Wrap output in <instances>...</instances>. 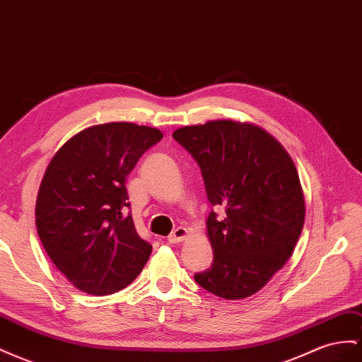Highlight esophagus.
<instances>
[{"instance_id":"esophagus-1","label":"esophagus","mask_w":362,"mask_h":362,"mask_svg":"<svg viewBox=\"0 0 362 362\" xmlns=\"http://www.w3.org/2000/svg\"><path fill=\"white\" fill-rule=\"evenodd\" d=\"M187 234H189V230H187V228L178 227V228H175V230L170 233V236L168 238V240H169L170 243H178V242H182L185 238H187Z\"/></svg>"}]
</instances>
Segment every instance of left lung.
Listing matches in <instances>:
<instances>
[{"label":"left lung","instance_id":"1","mask_svg":"<svg viewBox=\"0 0 362 362\" xmlns=\"http://www.w3.org/2000/svg\"><path fill=\"white\" fill-rule=\"evenodd\" d=\"M173 139L201 168L213 207L209 269L194 281L211 294H256L292 256L305 223V198L294 161L268 132L248 123L214 120L185 126Z\"/></svg>","mask_w":362,"mask_h":362}]
</instances>
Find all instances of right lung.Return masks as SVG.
Segmentation results:
<instances>
[{
	"mask_svg": "<svg viewBox=\"0 0 362 362\" xmlns=\"http://www.w3.org/2000/svg\"><path fill=\"white\" fill-rule=\"evenodd\" d=\"M161 131L106 123L71 136L48 164L36 199L39 239L77 289L110 296L140 274L152 245L139 236L126 177Z\"/></svg>",
	"mask_w": 362,
	"mask_h": 362,
	"instance_id": "add662e5",
	"label": "right lung"
}]
</instances>
